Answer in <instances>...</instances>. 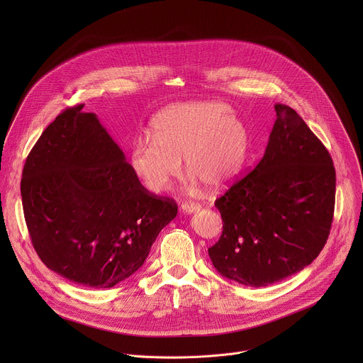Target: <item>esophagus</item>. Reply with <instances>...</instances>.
Returning <instances> with one entry per match:
<instances>
[{
  "instance_id": "34e87169",
  "label": "esophagus",
  "mask_w": 363,
  "mask_h": 363,
  "mask_svg": "<svg viewBox=\"0 0 363 363\" xmlns=\"http://www.w3.org/2000/svg\"><path fill=\"white\" fill-rule=\"evenodd\" d=\"M199 210H201V205L195 202H184L181 205V211L184 214H194V213H198Z\"/></svg>"
}]
</instances>
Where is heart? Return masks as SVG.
Segmentation results:
<instances>
[{
    "label": "heart",
    "mask_w": 363,
    "mask_h": 363,
    "mask_svg": "<svg viewBox=\"0 0 363 363\" xmlns=\"http://www.w3.org/2000/svg\"><path fill=\"white\" fill-rule=\"evenodd\" d=\"M150 135L136 138L129 149V168L140 185L164 192L181 172L188 186L223 189L245 165L250 135L230 106L220 101H186L162 111L152 121Z\"/></svg>",
    "instance_id": "obj_1"
}]
</instances>
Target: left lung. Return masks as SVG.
I'll use <instances>...</instances> for the list:
<instances>
[{
    "mask_svg": "<svg viewBox=\"0 0 363 363\" xmlns=\"http://www.w3.org/2000/svg\"><path fill=\"white\" fill-rule=\"evenodd\" d=\"M274 109L264 157L216 201L223 234L208 248L223 277L250 287L307 267L333 221L336 172L328 149L290 106Z\"/></svg>",
    "mask_w": 363,
    "mask_h": 363,
    "instance_id": "8db88e82",
    "label": "left lung"
}]
</instances>
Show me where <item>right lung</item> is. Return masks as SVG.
Segmentation results:
<instances>
[{"label":"right lung","mask_w":363,"mask_h":363,"mask_svg":"<svg viewBox=\"0 0 363 363\" xmlns=\"http://www.w3.org/2000/svg\"><path fill=\"white\" fill-rule=\"evenodd\" d=\"M82 109L60 113L31 149L21 179L23 210L50 270L109 289L143 266L178 206L140 185L97 116Z\"/></svg>","instance_id":"1"}]
</instances>
